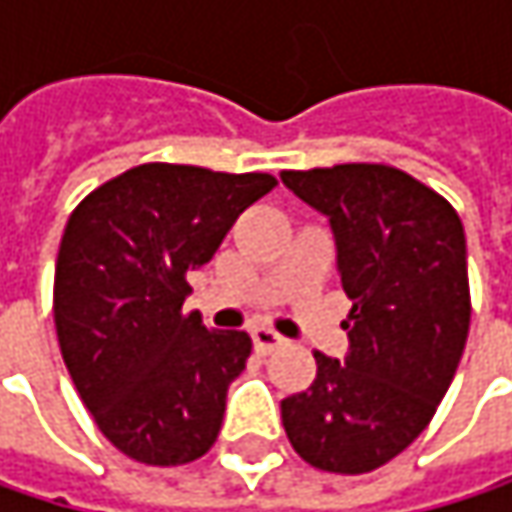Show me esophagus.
I'll use <instances>...</instances> for the list:
<instances>
[{"mask_svg":"<svg viewBox=\"0 0 512 512\" xmlns=\"http://www.w3.org/2000/svg\"><path fill=\"white\" fill-rule=\"evenodd\" d=\"M252 341H255L257 353H272V350H278V347L287 344V341H284L275 329H269V326H255V329H252Z\"/></svg>","mask_w":512,"mask_h":512,"instance_id":"esophagus-1","label":"esophagus"}]
</instances>
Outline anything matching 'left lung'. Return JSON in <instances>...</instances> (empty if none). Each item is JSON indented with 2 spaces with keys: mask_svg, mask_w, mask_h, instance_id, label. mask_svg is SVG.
<instances>
[{
  "mask_svg": "<svg viewBox=\"0 0 512 512\" xmlns=\"http://www.w3.org/2000/svg\"><path fill=\"white\" fill-rule=\"evenodd\" d=\"M329 219L353 311L344 361L314 353L317 379L281 400L293 451L314 468L364 474L406 451L460 364L471 299L457 210L400 168L347 162L281 171Z\"/></svg>",
  "mask_w": 512,
  "mask_h": 512,
  "instance_id": "8db88e82",
  "label": "left lung"
}]
</instances>
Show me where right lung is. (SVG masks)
Listing matches in <instances>:
<instances>
[{
  "label": "right lung",
  "instance_id": "right-lung-1",
  "mask_svg": "<svg viewBox=\"0 0 512 512\" xmlns=\"http://www.w3.org/2000/svg\"><path fill=\"white\" fill-rule=\"evenodd\" d=\"M272 174L148 162L94 189L67 219L52 314L70 379L100 433L130 460L204 457L252 338L183 311L201 269Z\"/></svg>",
  "mask_w": 512,
  "mask_h": 512
}]
</instances>
